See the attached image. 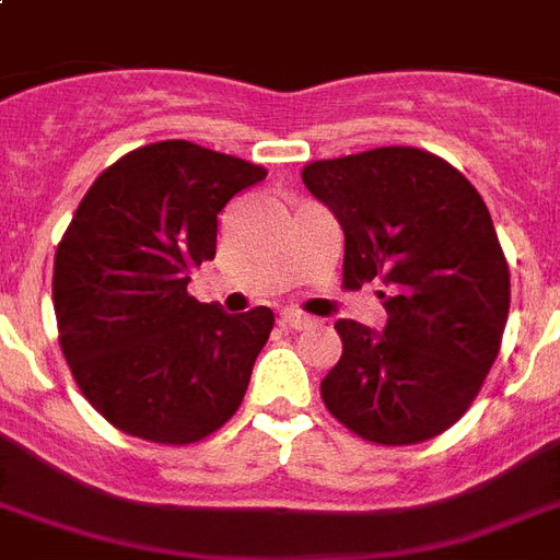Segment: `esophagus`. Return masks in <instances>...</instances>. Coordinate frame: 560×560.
Masks as SVG:
<instances>
[{
	"label": "esophagus",
	"instance_id": "34e87169",
	"mask_svg": "<svg viewBox=\"0 0 560 560\" xmlns=\"http://www.w3.org/2000/svg\"><path fill=\"white\" fill-rule=\"evenodd\" d=\"M279 323L284 325V328L302 331V328H307V325H311V316H305L302 311H293V307H288V311H281Z\"/></svg>",
	"mask_w": 560,
	"mask_h": 560
}]
</instances>
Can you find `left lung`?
Returning <instances> with one entry per match:
<instances>
[{
  "label": "left lung",
  "instance_id": "left-lung-1",
  "mask_svg": "<svg viewBox=\"0 0 560 560\" xmlns=\"http://www.w3.org/2000/svg\"><path fill=\"white\" fill-rule=\"evenodd\" d=\"M302 183L342 226L346 288L381 279L389 314L383 331L334 325L342 358L325 374V407L377 444L444 433L477 398L509 319V264L488 206L418 148L311 162Z\"/></svg>",
  "mask_w": 560,
  "mask_h": 560
}]
</instances>
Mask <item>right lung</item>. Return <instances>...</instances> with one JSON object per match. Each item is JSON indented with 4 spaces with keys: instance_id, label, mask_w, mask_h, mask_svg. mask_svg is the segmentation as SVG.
<instances>
[{
    "instance_id": "right-lung-1",
    "label": "right lung",
    "mask_w": 560,
    "mask_h": 560,
    "mask_svg": "<svg viewBox=\"0 0 560 560\" xmlns=\"http://www.w3.org/2000/svg\"><path fill=\"white\" fill-rule=\"evenodd\" d=\"M264 177L171 139L113 162L74 211L51 281L60 349L121 433L191 444L241 407L272 311L226 314L188 296V281L214 258L223 206Z\"/></svg>"
}]
</instances>
